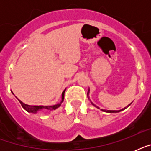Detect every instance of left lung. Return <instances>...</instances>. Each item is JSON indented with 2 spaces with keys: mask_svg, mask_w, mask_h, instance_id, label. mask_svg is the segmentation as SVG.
I'll return each instance as SVG.
<instances>
[{
  "mask_svg": "<svg viewBox=\"0 0 151 151\" xmlns=\"http://www.w3.org/2000/svg\"><path fill=\"white\" fill-rule=\"evenodd\" d=\"M88 92H89V88H88ZM88 98L89 99V97H88ZM90 101H91V100H90ZM91 103H92V105L95 106L96 107L99 108V107H98V106H96L95 105L94 103H92V102H91ZM124 110V109H122V110H103V111H104V112H107V113H117V112H120V111H122V110Z\"/></svg>",
  "mask_w": 151,
  "mask_h": 151,
  "instance_id": "8db88e82",
  "label": "left lung"
}]
</instances>
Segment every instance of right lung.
<instances>
[{"mask_svg": "<svg viewBox=\"0 0 151 151\" xmlns=\"http://www.w3.org/2000/svg\"><path fill=\"white\" fill-rule=\"evenodd\" d=\"M65 91L66 89L64 90L63 93H62V100L59 103H57L55 105L53 106H30L27 105V104H25L22 102V101L19 100V103H21V105L23 107V109L27 110V112L29 113H33V114H37L38 112H42V111H52V110H55V109H57L58 107H59L61 106V103H63V101L64 99V93H65Z\"/></svg>", "mask_w": 151, "mask_h": 151, "instance_id": "1", "label": "right lung"}]
</instances>
